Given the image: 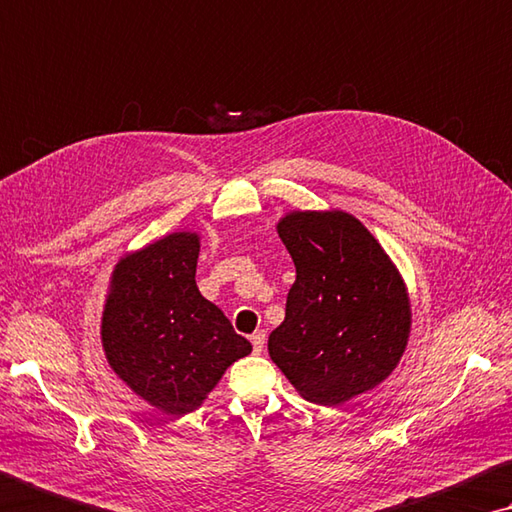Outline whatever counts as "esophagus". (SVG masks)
Masks as SVG:
<instances>
[{"label":"esophagus","instance_id":"34e87169","mask_svg":"<svg viewBox=\"0 0 512 512\" xmlns=\"http://www.w3.org/2000/svg\"><path fill=\"white\" fill-rule=\"evenodd\" d=\"M250 342H253V351L255 353H262L264 351V342H266V333L264 331H255L253 336H250Z\"/></svg>","mask_w":512,"mask_h":512}]
</instances>
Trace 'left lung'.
I'll return each mask as SVG.
<instances>
[{
  "mask_svg": "<svg viewBox=\"0 0 512 512\" xmlns=\"http://www.w3.org/2000/svg\"><path fill=\"white\" fill-rule=\"evenodd\" d=\"M277 232L295 282L268 353L306 401L342 405L383 383L401 360L412 327L405 282L349 212L295 210Z\"/></svg>",
  "mask_w": 512,
  "mask_h": 512,
  "instance_id": "1",
  "label": "left lung"
}]
</instances>
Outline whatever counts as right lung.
<instances>
[{
    "label": "right lung",
    "instance_id": "right-lung-1",
    "mask_svg": "<svg viewBox=\"0 0 512 512\" xmlns=\"http://www.w3.org/2000/svg\"><path fill=\"white\" fill-rule=\"evenodd\" d=\"M197 232H172L125 255L111 273L102 347L111 369L165 414L194 412L253 347L199 293Z\"/></svg>",
    "mask_w": 512,
    "mask_h": 512
}]
</instances>
